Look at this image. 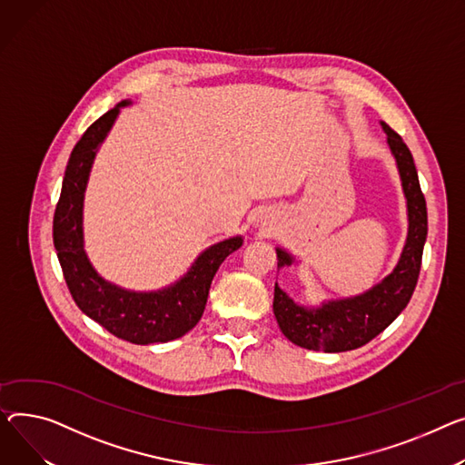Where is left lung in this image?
<instances>
[{
	"label": "left lung",
	"instance_id": "left-lung-1",
	"mask_svg": "<svg viewBox=\"0 0 465 465\" xmlns=\"http://www.w3.org/2000/svg\"><path fill=\"white\" fill-rule=\"evenodd\" d=\"M381 127L387 134V143L396 161L401 189L408 202L410 224L404 251L392 272L374 288L355 297L322 302V306L316 308L297 304L274 284L272 311L278 327L288 340L301 348L327 353L357 350L383 332L408 306L415 292L428 233L426 200L420 191L411 151L387 123L381 121ZM276 256L278 267L295 262L284 249H276Z\"/></svg>",
	"mask_w": 465,
	"mask_h": 465
}]
</instances>
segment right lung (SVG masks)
<instances>
[{
	"label": "right lung",
	"instance_id": "right-lung-1",
	"mask_svg": "<svg viewBox=\"0 0 465 465\" xmlns=\"http://www.w3.org/2000/svg\"><path fill=\"white\" fill-rule=\"evenodd\" d=\"M131 101H123L101 115L74 145L54 213V246L80 311L114 336L147 346L170 342L187 334L200 322L214 272L242 244V237H230L209 246L181 281L159 292L119 288L93 269L84 251V194L95 154L119 110Z\"/></svg>",
	"mask_w": 465,
	"mask_h": 465
}]
</instances>
